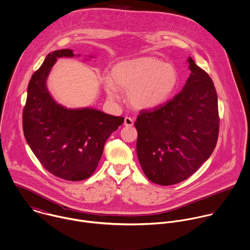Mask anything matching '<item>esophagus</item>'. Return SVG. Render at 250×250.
I'll return each mask as SVG.
<instances>
[{"instance_id":"obj_1","label":"esophagus","mask_w":250,"mask_h":250,"mask_svg":"<svg viewBox=\"0 0 250 250\" xmlns=\"http://www.w3.org/2000/svg\"><path fill=\"white\" fill-rule=\"evenodd\" d=\"M124 125L125 126H132L133 125V120L131 118H128V117H125V122H124Z\"/></svg>"}]
</instances>
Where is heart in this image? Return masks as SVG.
Here are the masks:
<instances>
[{
	"label": "heart",
	"instance_id": "obj_1",
	"mask_svg": "<svg viewBox=\"0 0 250 250\" xmlns=\"http://www.w3.org/2000/svg\"><path fill=\"white\" fill-rule=\"evenodd\" d=\"M102 82L111 100L119 98L120 88L125 91L126 101L133 109L149 110L171 97L178 86L179 73L173 64L145 56L119 62L111 76H103Z\"/></svg>",
	"mask_w": 250,
	"mask_h": 250
}]
</instances>
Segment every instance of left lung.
<instances>
[{
	"mask_svg": "<svg viewBox=\"0 0 250 250\" xmlns=\"http://www.w3.org/2000/svg\"><path fill=\"white\" fill-rule=\"evenodd\" d=\"M182 91L154 109L141 111L134 124L136 152L145 176L172 186L192 174L211 156L219 133L218 97L211 77L192 60Z\"/></svg>",
	"mask_w": 250,
	"mask_h": 250,
	"instance_id": "1",
	"label": "left lung"
}]
</instances>
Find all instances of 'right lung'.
I'll list each match as a JSON object with an SVG mask.
<instances>
[{
    "label": "right lung",
    "mask_w": 250,
    "mask_h": 250,
    "mask_svg": "<svg viewBox=\"0 0 250 250\" xmlns=\"http://www.w3.org/2000/svg\"><path fill=\"white\" fill-rule=\"evenodd\" d=\"M74 56L70 49L47 55L29 81L22 117L25 139L43 167L71 182L88 179L94 173L105 142L125 121L90 107L66 108L53 98L47 87L53 65L59 58Z\"/></svg>",
    "instance_id": "obj_1"
}]
</instances>
